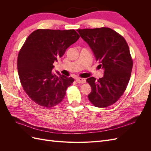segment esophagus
I'll list each match as a JSON object with an SVG mask.
<instances>
[{
    "label": "esophagus",
    "mask_w": 151,
    "mask_h": 151,
    "mask_svg": "<svg viewBox=\"0 0 151 151\" xmlns=\"http://www.w3.org/2000/svg\"><path fill=\"white\" fill-rule=\"evenodd\" d=\"M76 82L77 83L83 84V83H86V79H83V78H79V77H78V78H76Z\"/></svg>",
    "instance_id": "34e87169"
}]
</instances>
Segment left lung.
<instances>
[{
    "instance_id": "left-lung-1",
    "label": "left lung",
    "mask_w": 151,
    "mask_h": 151,
    "mask_svg": "<svg viewBox=\"0 0 151 151\" xmlns=\"http://www.w3.org/2000/svg\"><path fill=\"white\" fill-rule=\"evenodd\" d=\"M92 50L104 76L98 80L87 79L91 87L88 96L95 106L105 108L116 102L123 95L130 78L133 62L124 38L108 28L77 29Z\"/></svg>"
}]
</instances>
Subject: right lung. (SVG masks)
Wrapping results in <instances>:
<instances>
[{"instance_id":"1","label":"right lung","mask_w":151,"mask_h":151,"mask_svg":"<svg viewBox=\"0 0 151 151\" xmlns=\"http://www.w3.org/2000/svg\"><path fill=\"white\" fill-rule=\"evenodd\" d=\"M79 38L74 29H40L26 39L18 55V74L26 93L40 106L51 108L64 98L74 80L58 71V76L53 74V64Z\"/></svg>"}]
</instances>
